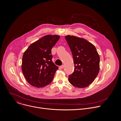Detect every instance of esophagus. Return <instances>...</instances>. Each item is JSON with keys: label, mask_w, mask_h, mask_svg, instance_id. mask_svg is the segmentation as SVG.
I'll use <instances>...</instances> for the list:
<instances>
[{"label": "esophagus", "mask_w": 121, "mask_h": 121, "mask_svg": "<svg viewBox=\"0 0 121 121\" xmlns=\"http://www.w3.org/2000/svg\"><path fill=\"white\" fill-rule=\"evenodd\" d=\"M64 67H65V65H61V66H59V68H61V69H63V68H64Z\"/></svg>", "instance_id": "obj_1"}]
</instances>
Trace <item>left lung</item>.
Instances as JSON below:
<instances>
[{
    "label": "left lung",
    "mask_w": 121,
    "mask_h": 121,
    "mask_svg": "<svg viewBox=\"0 0 121 121\" xmlns=\"http://www.w3.org/2000/svg\"><path fill=\"white\" fill-rule=\"evenodd\" d=\"M73 55L75 69L69 76L73 86L86 88L91 84L99 70L100 58L95 47L86 40L74 36H65Z\"/></svg>",
    "instance_id": "obj_1"
}]
</instances>
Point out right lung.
<instances>
[{"label":"right lung","mask_w":121,"mask_h":121,"mask_svg":"<svg viewBox=\"0 0 121 121\" xmlns=\"http://www.w3.org/2000/svg\"><path fill=\"white\" fill-rule=\"evenodd\" d=\"M59 38L57 35L44 36L31 44L24 53L22 71L32 86L42 88L52 81L58 67L52 62L51 50Z\"/></svg>","instance_id":"1"}]
</instances>
